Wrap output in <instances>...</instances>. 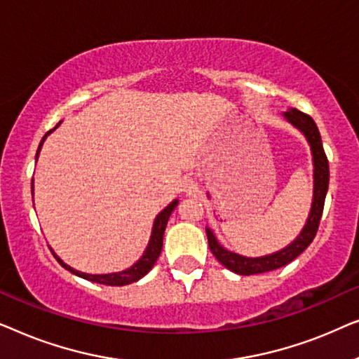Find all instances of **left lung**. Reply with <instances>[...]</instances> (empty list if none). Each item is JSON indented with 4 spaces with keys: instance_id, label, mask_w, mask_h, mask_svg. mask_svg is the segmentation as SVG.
Instances as JSON below:
<instances>
[{
    "instance_id": "obj_1",
    "label": "left lung",
    "mask_w": 359,
    "mask_h": 359,
    "mask_svg": "<svg viewBox=\"0 0 359 359\" xmlns=\"http://www.w3.org/2000/svg\"><path fill=\"white\" fill-rule=\"evenodd\" d=\"M283 117L284 121L289 122L292 127H296L306 137L309 149H311L313 166V191L311 210H309V215L302 230L291 243H287L286 247L278 250V252L263 255V257H245V255L235 253L232 250L225 248L224 245H220L217 237H215L214 230L210 227H205L210 252H212L220 264H224L225 268L240 274V276L266 273L281 266H286L287 263L296 259L312 243V240L317 233L318 224H320L323 204H325V196L328 191V176H330V173H328V160L325 151H323L320 132H318L316 122H313L311 116L304 114V112L294 109V107H289L287 111H284Z\"/></svg>"
}]
</instances>
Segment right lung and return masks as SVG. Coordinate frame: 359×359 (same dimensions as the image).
<instances>
[{
    "instance_id": "add662e5",
    "label": "right lung",
    "mask_w": 359,
    "mask_h": 359,
    "mask_svg": "<svg viewBox=\"0 0 359 359\" xmlns=\"http://www.w3.org/2000/svg\"><path fill=\"white\" fill-rule=\"evenodd\" d=\"M62 124V121L58 122V124L53 127L50 132H47L46 135L42 137L41 140V145H39L37 149V154H36V161L39 158V155H41V150H42V145L43 142L48 135L52 134L53 130L57 129L58 126ZM32 196H34V180H32ZM180 199H173L171 203L166 205V208L161 210V212L156 214V217L154 220V225H151V233H150V238H149V243H147V247L144 250V253H142V257L137 259V262L132 264V266L122 269V271H116V273H104V274H91V273H83V271H78V269L72 268L70 264H67L63 259L58 257V255L53 252V257L57 258V262L62 264L63 268L68 269V271L75 274L78 278H83V279H88V281L91 283H100V284H106V286H127V284H132V283H137L139 279H142L145 276L147 273L150 271L151 268H154V264L156 263V259H158L160 253H161V247H163V233H165V229H166V224H168V219L171 212H173L176 205H178Z\"/></svg>"
}]
</instances>
